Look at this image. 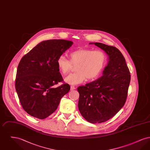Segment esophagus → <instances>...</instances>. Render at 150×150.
Wrapping results in <instances>:
<instances>
[{
  "label": "esophagus",
  "mask_w": 150,
  "mask_h": 150,
  "mask_svg": "<svg viewBox=\"0 0 150 150\" xmlns=\"http://www.w3.org/2000/svg\"><path fill=\"white\" fill-rule=\"evenodd\" d=\"M74 89H75V87L74 86H71V91L74 90Z\"/></svg>",
  "instance_id": "34e87169"
}]
</instances>
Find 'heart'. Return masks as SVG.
I'll use <instances>...</instances> for the list:
<instances>
[{
  "mask_svg": "<svg viewBox=\"0 0 150 150\" xmlns=\"http://www.w3.org/2000/svg\"><path fill=\"white\" fill-rule=\"evenodd\" d=\"M70 61L65 56L58 57V68L62 74H66L70 71L72 64H76V72L69 75L64 81L70 85L81 83L86 78L88 80L98 78L103 69L106 62V55L102 50L90 49H79L70 54Z\"/></svg>",
  "mask_w": 150,
  "mask_h": 150,
  "instance_id": "obj_1",
  "label": "heart"
}]
</instances>
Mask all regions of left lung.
<instances>
[{"label":"left lung","instance_id":"obj_1","mask_svg":"<svg viewBox=\"0 0 150 150\" xmlns=\"http://www.w3.org/2000/svg\"><path fill=\"white\" fill-rule=\"evenodd\" d=\"M91 44L104 50L108 56L103 75L78 88L79 111L86 121L95 124L107 121L124 106L130 75L125 59L117 48L103 43Z\"/></svg>","mask_w":150,"mask_h":150}]
</instances>
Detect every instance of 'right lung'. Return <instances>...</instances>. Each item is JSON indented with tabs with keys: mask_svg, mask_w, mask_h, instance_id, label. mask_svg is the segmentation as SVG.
I'll use <instances>...</instances> for the list:
<instances>
[{
	"mask_svg": "<svg viewBox=\"0 0 150 150\" xmlns=\"http://www.w3.org/2000/svg\"><path fill=\"white\" fill-rule=\"evenodd\" d=\"M73 44L70 40L43 41L22 58L17 70L15 87L23 110L30 115L44 119L53 114L70 86L64 84L57 64L58 57Z\"/></svg>",
	"mask_w": 150,
	"mask_h": 150,
	"instance_id": "1",
	"label": "right lung"
}]
</instances>
